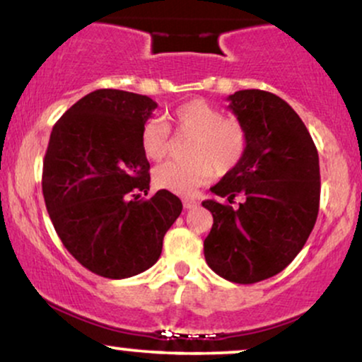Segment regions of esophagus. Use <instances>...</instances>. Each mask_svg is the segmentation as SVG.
<instances>
[{
    "instance_id": "esophagus-1",
    "label": "esophagus",
    "mask_w": 362,
    "mask_h": 362,
    "mask_svg": "<svg viewBox=\"0 0 362 362\" xmlns=\"http://www.w3.org/2000/svg\"><path fill=\"white\" fill-rule=\"evenodd\" d=\"M196 204H198V202H196L194 198H185V199H182V206H185L186 209H191V208H194Z\"/></svg>"
}]
</instances>
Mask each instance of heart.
I'll return each instance as SVG.
<instances>
[{
  "label": "heart",
  "instance_id": "b5f03b06",
  "mask_svg": "<svg viewBox=\"0 0 362 362\" xmlns=\"http://www.w3.org/2000/svg\"><path fill=\"white\" fill-rule=\"evenodd\" d=\"M173 122L189 134L186 160H168L154 171V185L176 194H189L213 177L228 174L242 163L248 146L247 131L236 119L225 117L218 107L194 99L177 107ZM171 137L160 119L146 120L141 129V149L147 159L160 160L168 154Z\"/></svg>",
  "mask_w": 362,
  "mask_h": 362
}]
</instances>
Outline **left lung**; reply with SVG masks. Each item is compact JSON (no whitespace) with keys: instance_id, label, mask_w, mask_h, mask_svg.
Here are the masks:
<instances>
[{"instance_id":"8db88e82","label":"left lung","mask_w":362,"mask_h":362,"mask_svg":"<svg viewBox=\"0 0 362 362\" xmlns=\"http://www.w3.org/2000/svg\"><path fill=\"white\" fill-rule=\"evenodd\" d=\"M228 109L247 131L242 163L211 188L238 208L206 199L213 215L204 258L215 274L235 284H255L280 274L304 248L319 213V154L305 124L275 93L238 90Z\"/></svg>"}]
</instances>
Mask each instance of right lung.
<instances>
[{
  "label": "right lung",
  "instance_id": "right-lung-1",
  "mask_svg": "<svg viewBox=\"0 0 362 362\" xmlns=\"http://www.w3.org/2000/svg\"><path fill=\"white\" fill-rule=\"evenodd\" d=\"M158 104L139 93L100 88L82 97L53 126L42 189L62 243L86 269L127 279L153 267L181 199L149 189L141 129Z\"/></svg>",
  "mask_w": 362,
  "mask_h": 362
}]
</instances>
